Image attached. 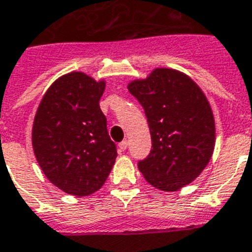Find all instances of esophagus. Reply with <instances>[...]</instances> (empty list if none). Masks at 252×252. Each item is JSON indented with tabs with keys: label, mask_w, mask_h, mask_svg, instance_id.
<instances>
[{
	"label": "esophagus",
	"mask_w": 252,
	"mask_h": 252,
	"mask_svg": "<svg viewBox=\"0 0 252 252\" xmlns=\"http://www.w3.org/2000/svg\"><path fill=\"white\" fill-rule=\"evenodd\" d=\"M119 147H120V150H126V147H128V141L126 140H124V141H122V142H120L119 144Z\"/></svg>",
	"instance_id": "esophagus-1"
}]
</instances>
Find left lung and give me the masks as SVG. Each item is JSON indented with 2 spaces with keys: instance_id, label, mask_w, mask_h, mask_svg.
<instances>
[{
  "instance_id": "left-lung-1",
  "label": "left lung",
  "mask_w": 252,
  "mask_h": 252,
  "mask_svg": "<svg viewBox=\"0 0 252 252\" xmlns=\"http://www.w3.org/2000/svg\"><path fill=\"white\" fill-rule=\"evenodd\" d=\"M128 91L144 107L153 149L138 161L147 183L176 191L202 173L215 147L211 106L197 84L172 68H155Z\"/></svg>"
}]
</instances>
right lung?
Here are the masks:
<instances>
[{
	"label": "right lung",
	"mask_w": 252,
	"mask_h": 252,
	"mask_svg": "<svg viewBox=\"0 0 252 252\" xmlns=\"http://www.w3.org/2000/svg\"><path fill=\"white\" fill-rule=\"evenodd\" d=\"M103 80L69 72L50 85L32 128L34 157L53 185L85 197L101 189L118 157L99 107Z\"/></svg>",
	"instance_id": "1"
}]
</instances>
